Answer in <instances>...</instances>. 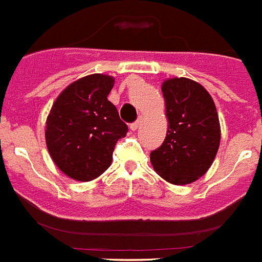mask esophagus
<instances>
[{"mask_svg": "<svg viewBox=\"0 0 262 262\" xmlns=\"http://www.w3.org/2000/svg\"><path fill=\"white\" fill-rule=\"evenodd\" d=\"M140 123H142V119H138L136 122L131 123V124H129V129H131V131H136V129L139 128Z\"/></svg>", "mask_w": 262, "mask_h": 262, "instance_id": "esophagus-1", "label": "esophagus"}]
</instances>
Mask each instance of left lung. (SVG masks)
Masks as SVG:
<instances>
[{"label":"left lung","instance_id":"obj_1","mask_svg":"<svg viewBox=\"0 0 262 262\" xmlns=\"http://www.w3.org/2000/svg\"><path fill=\"white\" fill-rule=\"evenodd\" d=\"M168 129L150 161L162 178L187 185L209 170L217 155L221 129L213 99L201 84L185 77L163 83Z\"/></svg>","mask_w":262,"mask_h":262}]
</instances>
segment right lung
Returning <instances> with one entry per match:
<instances>
[{"mask_svg": "<svg viewBox=\"0 0 262 262\" xmlns=\"http://www.w3.org/2000/svg\"><path fill=\"white\" fill-rule=\"evenodd\" d=\"M114 79L95 73L62 91L47 119L49 154L71 178L87 182L110 167L112 152L128 127L107 96Z\"/></svg>", "mask_w": 262, "mask_h": 262, "instance_id": "obj_1", "label": "right lung"}]
</instances>
